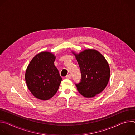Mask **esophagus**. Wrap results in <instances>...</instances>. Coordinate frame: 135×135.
<instances>
[{
	"label": "esophagus",
	"mask_w": 135,
	"mask_h": 135,
	"mask_svg": "<svg viewBox=\"0 0 135 135\" xmlns=\"http://www.w3.org/2000/svg\"><path fill=\"white\" fill-rule=\"evenodd\" d=\"M66 79H71V75H70V74H69V75H67V76H66Z\"/></svg>",
	"instance_id": "esophagus-1"
}]
</instances>
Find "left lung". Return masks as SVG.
Listing matches in <instances>:
<instances>
[{
	"label": "left lung",
	"instance_id": "8db88e82",
	"mask_svg": "<svg viewBox=\"0 0 135 135\" xmlns=\"http://www.w3.org/2000/svg\"><path fill=\"white\" fill-rule=\"evenodd\" d=\"M82 75L81 81L76 84L79 93L86 98H92L102 92L110 78V68L105 57L98 51L86 49L76 53Z\"/></svg>",
	"mask_w": 135,
	"mask_h": 135
}]
</instances>
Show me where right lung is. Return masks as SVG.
I'll return each mask as SVG.
<instances>
[{
  "instance_id": "right-lung-1",
  "label": "right lung",
  "mask_w": 135,
  "mask_h": 135,
  "mask_svg": "<svg viewBox=\"0 0 135 135\" xmlns=\"http://www.w3.org/2000/svg\"><path fill=\"white\" fill-rule=\"evenodd\" d=\"M56 56L45 51L36 54L26 71L25 80L28 89L36 98L46 100L59 89L62 78L54 66Z\"/></svg>"
}]
</instances>
